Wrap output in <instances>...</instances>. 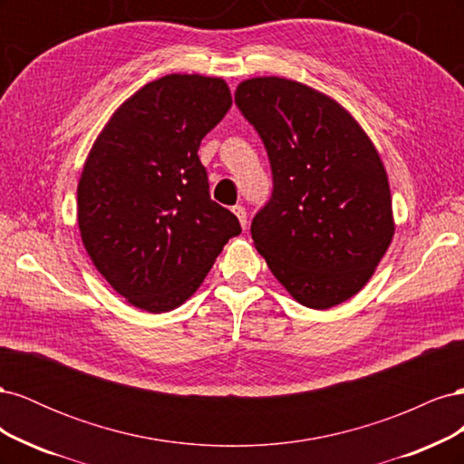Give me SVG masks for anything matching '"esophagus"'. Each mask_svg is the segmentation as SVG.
<instances>
[{
	"label": "esophagus",
	"instance_id": "1",
	"mask_svg": "<svg viewBox=\"0 0 464 464\" xmlns=\"http://www.w3.org/2000/svg\"><path fill=\"white\" fill-rule=\"evenodd\" d=\"M232 213L237 217V220H240L242 228H246V224H247V213H246V208H244L242 205H236V207H232Z\"/></svg>",
	"mask_w": 464,
	"mask_h": 464
}]
</instances>
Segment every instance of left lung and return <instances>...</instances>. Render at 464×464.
Returning <instances> with one entry per match:
<instances>
[{
  "label": "left lung",
  "instance_id": "obj_1",
  "mask_svg": "<svg viewBox=\"0 0 464 464\" xmlns=\"http://www.w3.org/2000/svg\"><path fill=\"white\" fill-rule=\"evenodd\" d=\"M234 98L273 170V198L251 222L256 249L298 304L329 310L350 300L395 234L372 139L334 98L298 81L251 77Z\"/></svg>",
  "mask_w": 464,
  "mask_h": 464
}]
</instances>
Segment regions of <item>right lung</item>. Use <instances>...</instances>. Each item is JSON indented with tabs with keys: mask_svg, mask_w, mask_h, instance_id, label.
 I'll list each match as a JSON object with an SVG mask.
<instances>
[{
	"mask_svg": "<svg viewBox=\"0 0 464 464\" xmlns=\"http://www.w3.org/2000/svg\"><path fill=\"white\" fill-rule=\"evenodd\" d=\"M232 106L227 81L172 73L121 102L82 166L77 222L96 271L149 314L179 307L242 232L210 199L201 139Z\"/></svg>",
	"mask_w": 464,
	"mask_h": 464,
	"instance_id": "1",
	"label": "right lung"
}]
</instances>
